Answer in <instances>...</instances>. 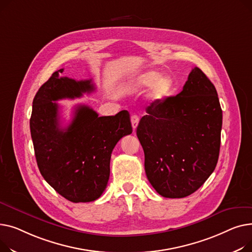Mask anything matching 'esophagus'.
<instances>
[{
    "mask_svg": "<svg viewBox=\"0 0 252 252\" xmlns=\"http://www.w3.org/2000/svg\"><path fill=\"white\" fill-rule=\"evenodd\" d=\"M138 123H139V117L137 115H132L131 116V124H132V128L134 131L137 128Z\"/></svg>",
    "mask_w": 252,
    "mask_h": 252,
    "instance_id": "34e87169",
    "label": "esophagus"
}]
</instances>
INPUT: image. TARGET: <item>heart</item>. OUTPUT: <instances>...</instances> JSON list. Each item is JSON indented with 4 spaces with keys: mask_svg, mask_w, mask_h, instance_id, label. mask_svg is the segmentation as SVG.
Segmentation results:
<instances>
[{
    "mask_svg": "<svg viewBox=\"0 0 252 252\" xmlns=\"http://www.w3.org/2000/svg\"><path fill=\"white\" fill-rule=\"evenodd\" d=\"M150 86H152L149 94L151 101L159 103L170 95L173 79L168 75H159L158 72L151 70L142 73L132 82V87L136 91H143Z\"/></svg>",
    "mask_w": 252,
    "mask_h": 252,
    "instance_id": "1",
    "label": "heart"
}]
</instances>
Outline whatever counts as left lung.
<instances>
[{
  "label": "left lung",
  "mask_w": 252,
  "mask_h": 252,
  "mask_svg": "<svg viewBox=\"0 0 252 252\" xmlns=\"http://www.w3.org/2000/svg\"><path fill=\"white\" fill-rule=\"evenodd\" d=\"M146 113L136 134L147 179L164 197L192 194L219 158L223 114L215 85L195 67L180 94L152 102Z\"/></svg>",
  "instance_id": "obj_1"
}]
</instances>
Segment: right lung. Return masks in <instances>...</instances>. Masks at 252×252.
<instances>
[{
	"label": "right lung",
	"mask_w": 252,
	"mask_h": 252,
	"mask_svg": "<svg viewBox=\"0 0 252 252\" xmlns=\"http://www.w3.org/2000/svg\"><path fill=\"white\" fill-rule=\"evenodd\" d=\"M52 74L32 102L31 133L37 166L43 179L72 202H90L105 191L110 178V160L115 145L132 133L130 115L98 117L90 107L75 108L71 123L62 128L56 100L75 98L95 88L90 80Z\"/></svg>",
	"instance_id": "right-lung-1"
}]
</instances>
